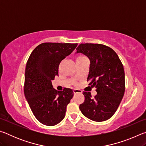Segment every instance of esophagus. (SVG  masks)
Segmentation results:
<instances>
[{
    "label": "esophagus",
    "mask_w": 146,
    "mask_h": 146,
    "mask_svg": "<svg viewBox=\"0 0 146 146\" xmlns=\"http://www.w3.org/2000/svg\"><path fill=\"white\" fill-rule=\"evenodd\" d=\"M73 93L75 94L76 93H82V91L80 90H77V89H75V90H73Z\"/></svg>",
    "instance_id": "obj_1"
}]
</instances>
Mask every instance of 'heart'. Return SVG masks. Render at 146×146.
Returning a JSON list of instances; mask_svg holds the SVG:
<instances>
[{
	"instance_id": "1",
	"label": "heart",
	"mask_w": 146,
	"mask_h": 146,
	"mask_svg": "<svg viewBox=\"0 0 146 146\" xmlns=\"http://www.w3.org/2000/svg\"><path fill=\"white\" fill-rule=\"evenodd\" d=\"M83 57H86V56H78L77 58H83Z\"/></svg>"
}]
</instances>
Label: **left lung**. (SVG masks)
<instances>
[{
	"mask_svg": "<svg viewBox=\"0 0 146 146\" xmlns=\"http://www.w3.org/2000/svg\"><path fill=\"white\" fill-rule=\"evenodd\" d=\"M75 53H82L90 60L87 81L96 88L97 95L91 97L84 91L85 100L79 106L86 117L103 122L112 117L119 106L125 91L124 70L115 51L100 44H80Z\"/></svg>",
	"mask_w": 146,
	"mask_h": 146,
	"instance_id": "obj_1",
	"label": "left lung"
}]
</instances>
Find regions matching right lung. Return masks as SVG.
I'll use <instances>...</instances> for the list:
<instances>
[{
	"label": "right lung",
	"instance_id": "right-lung-1",
	"mask_svg": "<svg viewBox=\"0 0 146 146\" xmlns=\"http://www.w3.org/2000/svg\"><path fill=\"white\" fill-rule=\"evenodd\" d=\"M78 44L46 42L32 51L27 62L24 95L35 118L53 126L65 117L66 108L73 97L71 89L57 91L51 80L58 76L60 62L73 52Z\"/></svg>",
	"mask_w": 146,
	"mask_h": 146
}]
</instances>
